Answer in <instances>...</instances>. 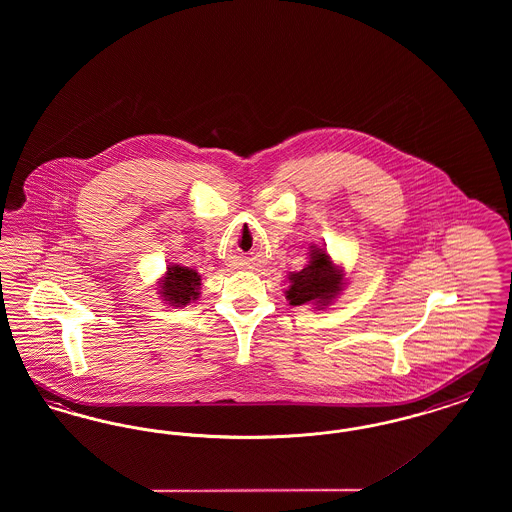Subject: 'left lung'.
Listing matches in <instances>:
<instances>
[{"label":"left lung","instance_id":"8db88e82","mask_svg":"<svg viewBox=\"0 0 512 512\" xmlns=\"http://www.w3.org/2000/svg\"><path fill=\"white\" fill-rule=\"evenodd\" d=\"M343 274L330 259V255L313 247L309 265L290 274V288L286 292V299L292 305H318L326 307L332 303V299L341 292Z\"/></svg>","mask_w":512,"mask_h":512}]
</instances>
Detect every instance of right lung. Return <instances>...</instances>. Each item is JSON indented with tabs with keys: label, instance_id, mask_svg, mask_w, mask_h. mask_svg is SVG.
Here are the masks:
<instances>
[{
	"label": "right lung",
	"instance_id": "obj_1",
	"mask_svg": "<svg viewBox=\"0 0 512 512\" xmlns=\"http://www.w3.org/2000/svg\"><path fill=\"white\" fill-rule=\"evenodd\" d=\"M199 286H201V276L195 270L171 265L167 267V276L163 278L159 293L161 297H165V301H169L174 307H180V305H188L192 299H197Z\"/></svg>",
	"mask_w": 512,
	"mask_h": 512
}]
</instances>
